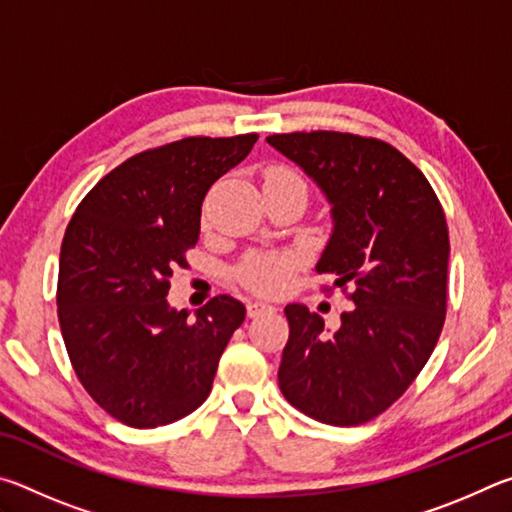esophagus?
<instances>
[{"mask_svg":"<svg viewBox=\"0 0 512 512\" xmlns=\"http://www.w3.org/2000/svg\"><path fill=\"white\" fill-rule=\"evenodd\" d=\"M266 311H275L273 305H268V302H262V300H250L248 302V316L255 318L259 314H266Z\"/></svg>","mask_w":512,"mask_h":512,"instance_id":"esophagus-1","label":"esophagus"}]
</instances>
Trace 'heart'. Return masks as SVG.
<instances>
[{"label":"heart","mask_w":512,"mask_h":512,"mask_svg":"<svg viewBox=\"0 0 512 512\" xmlns=\"http://www.w3.org/2000/svg\"><path fill=\"white\" fill-rule=\"evenodd\" d=\"M300 180L296 173H291L282 167H275L266 173V180ZM289 259L287 257H253L239 268V280L248 289L259 293H277L287 284Z\"/></svg>","instance_id":"heart-1"}]
</instances>
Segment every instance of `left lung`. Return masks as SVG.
<instances>
[{"mask_svg": "<svg viewBox=\"0 0 512 512\" xmlns=\"http://www.w3.org/2000/svg\"><path fill=\"white\" fill-rule=\"evenodd\" d=\"M266 142L307 173L332 205L334 230L316 271L352 287L334 334L287 305L280 391L309 418L354 427L384 413L420 375L443 332L449 232L429 180L395 146L336 131Z\"/></svg>", "mask_w": 512, "mask_h": 512, "instance_id": "1", "label": "left lung"}]
</instances>
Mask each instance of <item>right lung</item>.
<instances>
[{
    "label": "right lung",
    "instance_id": "obj_1",
    "mask_svg": "<svg viewBox=\"0 0 512 512\" xmlns=\"http://www.w3.org/2000/svg\"><path fill=\"white\" fill-rule=\"evenodd\" d=\"M257 137H185L137 153L90 189L67 225L60 332L85 391L128 427H162L196 411L244 323L246 307L232 296L212 298L189 320L167 293L198 241L207 189Z\"/></svg>",
    "mask_w": 512,
    "mask_h": 512
}]
</instances>
